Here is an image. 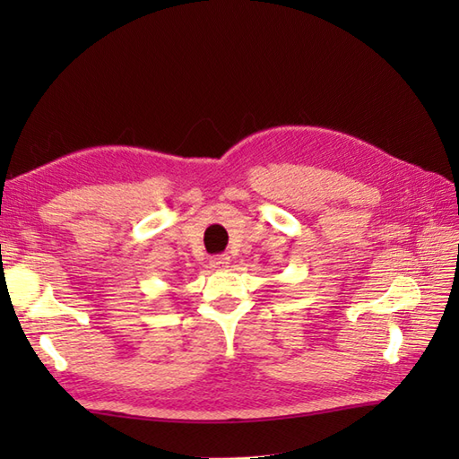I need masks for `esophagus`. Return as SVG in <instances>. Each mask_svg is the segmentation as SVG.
Wrapping results in <instances>:
<instances>
[{
	"label": "esophagus",
	"instance_id": "34e87169",
	"mask_svg": "<svg viewBox=\"0 0 459 459\" xmlns=\"http://www.w3.org/2000/svg\"><path fill=\"white\" fill-rule=\"evenodd\" d=\"M229 264H230V256H227V255H219V256L211 258V268H214V270H227Z\"/></svg>",
	"mask_w": 459,
	"mask_h": 459
}]
</instances>
